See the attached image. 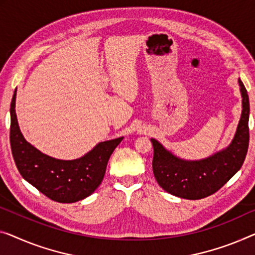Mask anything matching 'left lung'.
<instances>
[{"mask_svg":"<svg viewBox=\"0 0 255 255\" xmlns=\"http://www.w3.org/2000/svg\"><path fill=\"white\" fill-rule=\"evenodd\" d=\"M242 93V116L230 145L201 160H183L166 150L157 139L153 144L152 169L158 184L170 195L184 199H201L215 193L244 164L250 142V102L246 88L238 80Z\"/></svg>","mask_w":255,"mask_h":255,"instance_id":"left-lung-1","label":"left lung"}]
</instances>
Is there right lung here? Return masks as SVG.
<instances>
[{"mask_svg": "<svg viewBox=\"0 0 255 255\" xmlns=\"http://www.w3.org/2000/svg\"><path fill=\"white\" fill-rule=\"evenodd\" d=\"M16 91L10 105V144L20 175L51 200L75 203L85 199L103 181L112 152L124 137L98 143L74 160H59L42 153L24 138L16 116Z\"/></svg>", "mask_w": 255, "mask_h": 255, "instance_id": "add662e5", "label": "right lung"}]
</instances>
